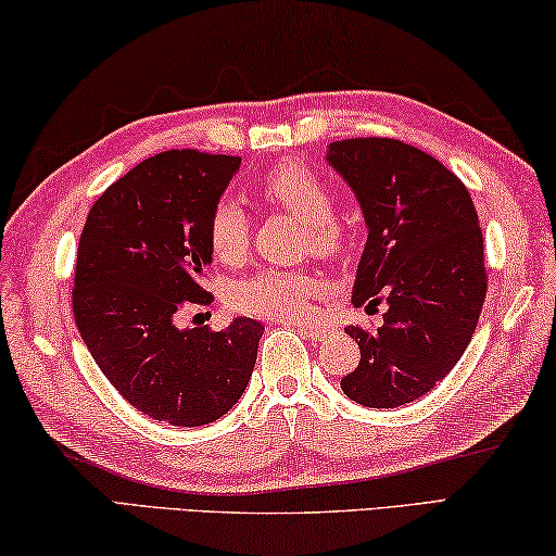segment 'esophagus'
<instances>
[{
    "label": "esophagus",
    "mask_w": 556,
    "mask_h": 556,
    "mask_svg": "<svg viewBox=\"0 0 556 556\" xmlns=\"http://www.w3.org/2000/svg\"><path fill=\"white\" fill-rule=\"evenodd\" d=\"M300 334H305L307 339H315V342H323L329 334H332V327L327 325H295Z\"/></svg>",
    "instance_id": "esophagus-1"
}]
</instances>
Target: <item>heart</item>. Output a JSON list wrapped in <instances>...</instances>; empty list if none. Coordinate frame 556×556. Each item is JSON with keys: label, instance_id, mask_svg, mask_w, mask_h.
Returning a JSON list of instances; mask_svg holds the SVG:
<instances>
[{"label": "heart", "instance_id": "b5f03b06", "mask_svg": "<svg viewBox=\"0 0 556 556\" xmlns=\"http://www.w3.org/2000/svg\"><path fill=\"white\" fill-rule=\"evenodd\" d=\"M258 194L273 207L305 224L309 249L319 256H334L344 247L342 227L332 219V190L307 165L295 161L273 165L258 182ZM207 239L219 261L241 258L249 239V219L239 202L227 198L212 210ZM317 290L319 278L315 273L263 268L231 288V303L241 313L256 317H305L309 298Z\"/></svg>", "mask_w": 556, "mask_h": 556}]
</instances>
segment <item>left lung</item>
<instances>
[{
	"mask_svg": "<svg viewBox=\"0 0 556 556\" xmlns=\"http://www.w3.org/2000/svg\"><path fill=\"white\" fill-rule=\"evenodd\" d=\"M327 163L368 229L352 303L388 305L378 332L346 327L362 362L342 391L364 407L413 403L452 371L479 323L489 286L479 214L464 182L410 143L334 141Z\"/></svg>",
	"mask_w": 556,
	"mask_h": 556,
	"instance_id": "8db88e82",
	"label": "left lung"
}]
</instances>
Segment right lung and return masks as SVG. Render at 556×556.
<instances>
[{
	"mask_svg": "<svg viewBox=\"0 0 556 556\" xmlns=\"http://www.w3.org/2000/svg\"><path fill=\"white\" fill-rule=\"evenodd\" d=\"M241 159L165 151L110 185L77 247L73 313L116 391L159 422L200 427L227 415L249 386L263 325L222 332L178 327L212 263L207 224Z\"/></svg>",
	"mask_w": 556,
	"mask_h": 556,
	"instance_id": "right-lung-1",
	"label": "right lung"
}]
</instances>
